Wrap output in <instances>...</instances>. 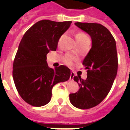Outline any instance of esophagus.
Listing matches in <instances>:
<instances>
[{"mask_svg":"<svg viewBox=\"0 0 130 130\" xmlns=\"http://www.w3.org/2000/svg\"><path fill=\"white\" fill-rule=\"evenodd\" d=\"M74 77V74L72 73H71V76H70V79H72V78Z\"/></svg>","mask_w":130,"mask_h":130,"instance_id":"34e87169","label":"esophagus"}]
</instances>
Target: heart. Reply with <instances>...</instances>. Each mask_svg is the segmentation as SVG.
Returning a JSON list of instances; mask_svg holds the SVG:
<instances>
[{"instance_id": "b5f03b06", "label": "heart", "mask_w": 130, "mask_h": 130, "mask_svg": "<svg viewBox=\"0 0 130 130\" xmlns=\"http://www.w3.org/2000/svg\"><path fill=\"white\" fill-rule=\"evenodd\" d=\"M75 37H76V41L78 42L79 44L84 42L86 40H89V38H88V37L87 36V35L83 32H77L76 34V35H75ZM73 60L74 57L72 56L71 55H67V56L65 57V58H64V62H65V64H67V65H70V64H72V62Z\"/></svg>"}]
</instances>
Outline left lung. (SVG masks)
I'll use <instances>...</instances> for the list:
<instances>
[{
	"label": "left lung",
	"instance_id": "8db88e82",
	"mask_svg": "<svg viewBox=\"0 0 130 130\" xmlns=\"http://www.w3.org/2000/svg\"><path fill=\"white\" fill-rule=\"evenodd\" d=\"M87 32L92 40V47L85 57L83 65L87 79L74 76L79 91L70 94L71 104L78 109H88L97 106L108 95L117 75L116 44L109 30L95 23H75Z\"/></svg>",
	"mask_w": 130,
	"mask_h": 130
}]
</instances>
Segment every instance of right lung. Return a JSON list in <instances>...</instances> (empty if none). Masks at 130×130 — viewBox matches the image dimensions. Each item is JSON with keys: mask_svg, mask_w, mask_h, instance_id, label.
<instances>
[{"mask_svg": "<svg viewBox=\"0 0 130 130\" xmlns=\"http://www.w3.org/2000/svg\"><path fill=\"white\" fill-rule=\"evenodd\" d=\"M71 23L42 20L30 27L21 39L13 63V79L21 98L32 106L48 104L54 85L70 77V70L65 65L49 68L46 54L56 50L60 37Z\"/></svg>", "mask_w": 130, "mask_h": 130, "instance_id": "right-lung-1", "label": "right lung"}]
</instances>
